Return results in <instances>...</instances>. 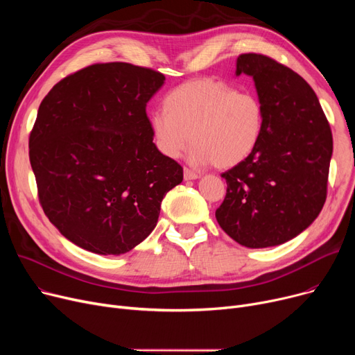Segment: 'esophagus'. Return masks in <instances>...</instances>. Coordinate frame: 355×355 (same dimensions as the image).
Here are the masks:
<instances>
[{"mask_svg": "<svg viewBox=\"0 0 355 355\" xmlns=\"http://www.w3.org/2000/svg\"><path fill=\"white\" fill-rule=\"evenodd\" d=\"M198 178V174L191 171L190 168H184V180L185 181H190V180H197Z\"/></svg>", "mask_w": 355, "mask_h": 355, "instance_id": "1", "label": "esophagus"}]
</instances>
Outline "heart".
I'll return each mask as SVG.
<instances>
[{"instance_id":"obj_1","label":"heart","mask_w":355,"mask_h":355,"mask_svg":"<svg viewBox=\"0 0 355 355\" xmlns=\"http://www.w3.org/2000/svg\"><path fill=\"white\" fill-rule=\"evenodd\" d=\"M164 110L149 116L158 151L178 158L189 144L190 162L232 168L254 151L265 129V106L253 92L211 78L185 82L164 99Z\"/></svg>"}]
</instances>
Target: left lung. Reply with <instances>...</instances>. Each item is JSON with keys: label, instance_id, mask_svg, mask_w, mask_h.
<instances>
[{"label": "left lung", "instance_id": "1", "mask_svg": "<svg viewBox=\"0 0 355 355\" xmlns=\"http://www.w3.org/2000/svg\"><path fill=\"white\" fill-rule=\"evenodd\" d=\"M252 76L265 106L256 151L223 173L225 201L216 218L239 245L262 249L302 233L327 198L332 134L312 87L263 54H240L236 76Z\"/></svg>", "mask_w": 355, "mask_h": 355}]
</instances>
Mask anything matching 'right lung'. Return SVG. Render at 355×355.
<instances>
[{
	"label": "right lung",
	"instance_id": "right-lung-1",
	"mask_svg": "<svg viewBox=\"0 0 355 355\" xmlns=\"http://www.w3.org/2000/svg\"><path fill=\"white\" fill-rule=\"evenodd\" d=\"M164 80L153 69L98 63L55 83L40 103L28 141L39 200L85 250H132L182 181V166L158 151L146 116Z\"/></svg>",
	"mask_w": 355,
	"mask_h": 355
}]
</instances>
